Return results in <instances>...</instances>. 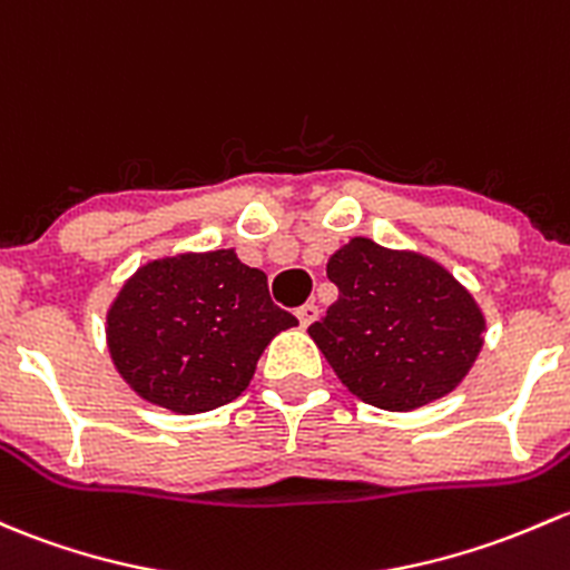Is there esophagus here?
<instances>
[{
  "instance_id": "esophagus-1",
  "label": "esophagus",
  "mask_w": 570,
  "mask_h": 570,
  "mask_svg": "<svg viewBox=\"0 0 570 570\" xmlns=\"http://www.w3.org/2000/svg\"><path fill=\"white\" fill-rule=\"evenodd\" d=\"M297 314V320H301V327H308L311 322L316 320V316H320V308H316L314 303H305V305H301V308L295 311Z\"/></svg>"
}]
</instances>
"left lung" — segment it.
<instances>
[{"instance_id": "1", "label": "left lung", "mask_w": 570, "mask_h": 570, "mask_svg": "<svg viewBox=\"0 0 570 570\" xmlns=\"http://www.w3.org/2000/svg\"><path fill=\"white\" fill-rule=\"evenodd\" d=\"M335 301L308 335L365 404L410 412L459 385L483 346L475 297L440 262L352 237L327 262Z\"/></svg>"}]
</instances>
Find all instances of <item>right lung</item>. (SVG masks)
Listing matches in <instances>:
<instances>
[{
	"instance_id": "1",
	"label": "right lung",
	"mask_w": 570,
	"mask_h": 570,
	"mask_svg": "<svg viewBox=\"0 0 570 570\" xmlns=\"http://www.w3.org/2000/svg\"><path fill=\"white\" fill-rule=\"evenodd\" d=\"M295 325L269 301L267 275L220 248L136 269L106 314V341L144 401L199 415L237 399L265 346Z\"/></svg>"
}]
</instances>
